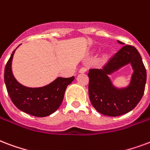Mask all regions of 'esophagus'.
<instances>
[{
    "mask_svg": "<svg viewBox=\"0 0 150 150\" xmlns=\"http://www.w3.org/2000/svg\"><path fill=\"white\" fill-rule=\"evenodd\" d=\"M87 71L86 67H81L80 69H79V73H84V72H86Z\"/></svg>",
    "mask_w": 150,
    "mask_h": 150,
    "instance_id": "1",
    "label": "esophagus"
}]
</instances>
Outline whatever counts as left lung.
<instances>
[{
  "label": "left lung",
  "mask_w": 150,
  "mask_h": 150,
  "mask_svg": "<svg viewBox=\"0 0 150 150\" xmlns=\"http://www.w3.org/2000/svg\"><path fill=\"white\" fill-rule=\"evenodd\" d=\"M117 43L124 44L119 40ZM128 64L133 69L130 83L126 87L117 88L109 76ZM88 76L90 100L102 115L116 117L131 111L145 91L146 67L140 53L131 45L123 46L102 69L90 70Z\"/></svg>",
  "instance_id": "left-lung-1"
}]
</instances>
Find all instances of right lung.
Wrapping results in <instances>:
<instances>
[{"mask_svg":"<svg viewBox=\"0 0 150 150\" xmlns=\"http://www.w3.org/2000/svg\"><path fill=\"white\" fill-rule=\"evenodd\" d=\"M16 48L13 52L4 68V83L13 104L21 111L35 117L52 115L60 106L67 86L74 81L75 77H58L41 87L24 86L16 80L12 71V62Z\"/></svg>","mask_w":150,"mask_h":150,"instance_id":"right-lung-1","label":"right lung"}]
</instances>
